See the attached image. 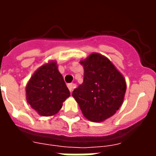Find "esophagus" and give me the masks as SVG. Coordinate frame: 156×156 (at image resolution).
Returning <instances> with one entry per match:
<instances>
[{"instance_id":"34e87169","label":"esophagus","mask_w":156,"mask_h":156,"mask_svg":"<svg viewBox=\"0 0 156 156\" xmlns=\"http://www.w3.org/2000/svg\"><path fill=\"white\" fill-rule=\"evenodd\" d=\"M68 89H69V91L73 92V88H75V84H74V83H68Z\"/></svg>"}]
</instances>
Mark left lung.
Here are the masks:
<instances>
[{"instance_id": "8db88e82", "label": "left lung", "mask_w": 156, "mask_h": 156, "mask_svg": "<svg viewBox=\"0 0 156 156\" xmlns=\"http://www.w3.org/2000/svg\"><path fill=\"white\" fill-rule=\"evenodd\" d=\"M83 83L75 88L73 97L88 120L101 122L116 113L126 91L124 77L108 58L93 53L84 61Z\"/></svg>"}]
</instances>
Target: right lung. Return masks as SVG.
Wrapping results in <instances>:
<instances>
[{
  "label": "right lung",
  "instance_id": "add662e5",
  "mask_svg": "<svg viewBox=\"0 0 156 156\" xmlns=\"http://www.w3.org/2000/svg\"><path fill=\"white\" fill-rule=\"evenodd\" d=\"M27 100L41 116L57 114L70 96L57 63L51 62L38 68L27 85Z\"/></svg>",
  "mask_w": 156,
  "mask_h": 156
}]
</instances>
